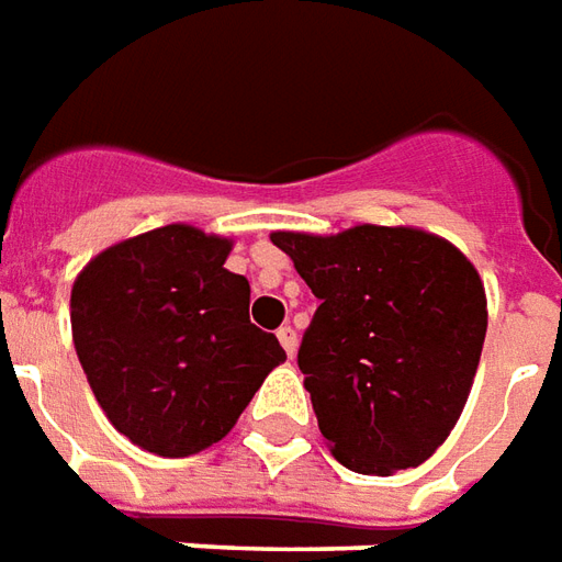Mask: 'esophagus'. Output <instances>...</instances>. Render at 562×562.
Here are the masks:
<instances>
[{
	"label": "esophagus",
	"instance_id": "1",
	"mask_svg": "<svg viewBox=\"0 0 562 562\" xmlns=\"http://www.w3.org/2000/svg\"><path fill=\"white\" fill-rule=\"evenodd\" d=\"M277 337H280L282 349H285L289 356H294V349H297V335H294L292 325H282L280 331H277Z\"/></svg>",
	"mask_w": 562,
	"mask_h": 562
}]
</instances>
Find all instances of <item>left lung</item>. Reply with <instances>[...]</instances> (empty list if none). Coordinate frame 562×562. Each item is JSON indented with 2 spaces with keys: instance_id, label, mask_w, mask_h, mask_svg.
<instances>
[{
  "instance_id": "obj_1",
  "label": "left lung",
  "mask_w": 562,
  "mask_h": 562,
  "mask_svg": "<svg viewBox=\"0 0 562 562\" xmlns=\"http://www.w3.org/2000/svg\"><path fill=\"white\" fill-rule=\"evenodd\" d=\"M270 240L319 297L297 368L337 462L359 474L426 462L457 426L484 349L486 294L472 261L419 227Z\"/></svg>"
}]
</instances>
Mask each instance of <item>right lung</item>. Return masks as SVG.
<instances>
[{"instance_id":"right-lung-1","label":"right lung","mask_w":562,"mask_h":562,"mask_svg":"<svg viewBox=\"0 0 562 562\" xmlns=\"http://www.w3.org/2000/svg\"><path fill=\"white\" fill-rule=\"evenodd\" d=\"M234 243L191 225L109 246L72 285V340L109 423L158 457L222 441L280 340L249 322V280L225 268Z\"/></svg>"}]
</instances>
